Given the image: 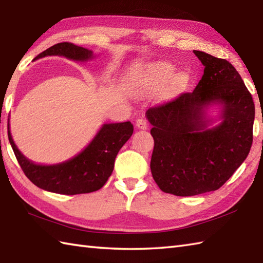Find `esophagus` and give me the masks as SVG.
Here are the masks:
<instances>
[{
	"label": "esophagus",
	"instance_id": "obj_1",
	"mask_svg": "<svg viewBox=\"0 0 263 263\" xmlns=\"http://www.w3.org/2000/svg\"><path fill=\"white\" fill-rule=\"evenodd\" d=\"M136 125L138 128H140V130H147L148 128V123L146 119H143V117H140V119L137 120Z\"/></svg>",
	"mask_w": 263,
	"mask_h": 263
}]
</instances>
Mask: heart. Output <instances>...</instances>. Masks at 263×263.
<instances>
[{
	"label": "heart",
	"mask_w": 263,
	"mask_h": 263,
	"mask_svg": "<svg viewBox=\"0 0 263 263\" xmlns=\"http://www.w3.org/2000/svg\"><path fill=\"white\" fill-rule=\"evenodd\" d=\"M175 72V66L167 62H157L148 66L141 79V83L147 87H159L168 81ZM187 81L185 73L175 74L170 83L172 90L181 88Z\"/></svg>",
	"instance_id": "heart-1"
}]
</instances>
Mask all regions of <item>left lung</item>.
I'll list each match as a JSON object with an SVG mask.
<instances>
[{"instance_id":"obj_1","label":"left lung","mask_w":263,"mask_h":263,"mask_svg":"<svg viewBox=\"0 0 263 263\" xmlns=\"http://www.w3.org/2000/svg\"><path fill=\"white\" fill-rule=\"evenodd\" d=\"M203 76L191 92L147 110L155 146L150 170L161 191L191 197L216 191L248 157L253 141L254 103L227 60L193 51ZM222 106V123L208 128L204 109Z\"/></svg>"}]
</instances>
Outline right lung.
Listing matches in <instances>:
<instances>
[{
    "mask_svg": "<svg viewBox=\"0 0 263 263\" xmlns=\"http://www.w3.org/2000/svg\"><path fill=\"white\" fill-rule=\"evenodd\" d=\"M60 55L74 61H88L92 52L72 43H59L47 48L35 59ZM133 133L131 122L104 124L93 140L64 163L57 165H37L27 159L13 142L10 131L9 141L15 158L25 175L36 186L59 194L90 193L102 189L114 170V161L120 149Z\"/></svg>",
    "mask_w": 263,
    "mask_h": 263,
    "instance_id": "1",
    "label": "right lung"
}]
</instances>
